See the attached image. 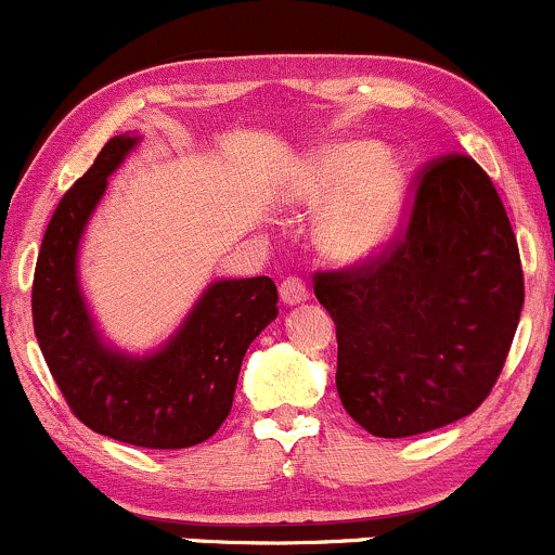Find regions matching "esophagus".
Masks as SVG:
<instances>
[{
	"mask_svg": "<svg viewBox=\"0 0 555 555\" xmlns=\"http://www.w3.org/2000/svg\"><path fill=\"white\" fill-rule=\"evenodd\" d=\"M279 297H282L284 305H299L308 299V286L302 284V279L289 276L284 279L282 286H279Z\"/></svg>",
	"mask_w": 555,
	"mask_h": 555,
	"instance_id": "obj_1",
	"label": "esophagus"
}]
</instances>
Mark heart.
<instances>
[{"instance_id": "b5f03b06", "label": "heart", "mask_w": 555, "mask_h": 555, "mask_svg": "<svg viewBox=\"0 0 555 555\" xmlns=\"http://www.w3.org/2000/svg\"><path fill=\"white\" fill-rule=\"evenodd\" d=\"M404 162L373 140H349L305 162L289 184V201L305 211L326 212L318 240L339 263H365L386 250L404 214Z\"/></svg>"}]
</instances>
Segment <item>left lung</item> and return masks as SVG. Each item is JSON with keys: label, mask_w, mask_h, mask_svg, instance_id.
Returning <instances> with one entry per match:
<instances>
[{"label": "left lung", "mask_w": 555, "mask_h": 555, "mask_svg": "<svg viewBox=\"0 0 555 555\" xmlns=\"http://www.w3.org/2000/svg\"><path fill=\"white\" fill-rule=\"evenodd\" d=\"M336 323V391L378 438L473 415L499 378L521 305L519 247L473 158L428 164L404 234L373 263L315 273Z\"/></svg>", "instance_id": "obj_1"}]
</instances>
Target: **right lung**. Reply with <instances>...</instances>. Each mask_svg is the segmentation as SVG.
Instances as JSON below:
<instances>
[{"label": "right lung", "mask_w": 555, "mask_h": 555, "mask_svg": "<svg viewBox=\"0 0 555 555\" xmlns=\"http://www.w3.org/2000/svg\"><path fill=\"white\" fill-rule=\"evenodd\" d=\"M138 143V132L112 138L56 206L36 260L34 331L80 423L143 449H188L227 420L242 358L279 315V295L269 276L216 279L151 352L104 339L80 286V242L109 177Z\"/></svg>", "instance_id": "add662e5"}]
</instances>
